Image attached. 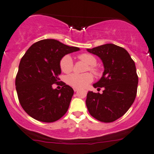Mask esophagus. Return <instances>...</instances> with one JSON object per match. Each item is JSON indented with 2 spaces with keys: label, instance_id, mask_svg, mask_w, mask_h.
Segmentation results:
<instances>
[{
  "label": "esophagus",
  "instance_id": "esophagus-1",
  "mask_svg": "<svg viewBox=\"0 0 154 154\" xmlns=\"http://www.w3.org/2000/svg\"><path fill=\"white\" fill-rule=\"evenodd\" d=\"M73 89H74V92H77V91H78L79 88H73Z\"/></svg>",
  "mask_w": 154,
  "mask_h": 154
}]
</instances>
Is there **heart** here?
<instances>
[{"instance_id":"1","label":"heart","mask_w":154,"mask_h":154,"mask_svg":"<svg viewBox=\"0 0 154 154\" xmlns=\"http://www.w3.org/2000/svg\"><path fill=\"white\" fill-rule=\"evenodd\" d=\"M78 58L87 65H89L88 66L89 70L95 73L97 72V69L94 67L97 63V59L94 56L90 54H82L78 56ZM60 69L62 72L64 73H69L72 72L73 69V61L70 56L66 55L63 57L60 61ZM66 80V82L71 86L74 87V88H81L92 82L93 76L90 73H86V74H72L67 76Z\"/></svg>"}]
</instances>
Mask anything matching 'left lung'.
Returning a JSON list of instances; mask_svg holds the SVG:
<instances>
[{
	"label": "left lung",
	"instance_id": "8db88e82",
	"mask_svg": "<svg viewBox=\"0 0 154 154\" xmlns=\"http://www.w3.org/2000/svg\"><path fill=\"white\" fill-rule=\"evenodd\" d=\"M103 62L104 72L94 88H103V93L88 91L87 108L100 122H111L123 116L134 102L137 92L138 76L135 63L123 48L107 43L87 48Z\"/></svg>",
	"mask_w": 154,
	"mask_h": 154
}]
</instances>
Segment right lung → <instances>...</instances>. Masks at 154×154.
Masks as SVG:
<instances>
[{
	"mask_svg": "<svg viewBox=\"0 0 154 154\" xmlns=\"http://www.w3.org/2000/svg\"><path fill=\"white\" fill-rule=\"evenodd\" d=\"M79 50L54 39H45L34 43L25 53L19 64L15 86L22 108L32 118L55 122L68 111L74 90L63 82L60 90L52 85L60 82L62 58Z\"/></svg>",
	"mask_w": 154,
	"mask_h": 154,
	"instance_id": "add662e5",
	"label": "right lung"
}]
</instances>
